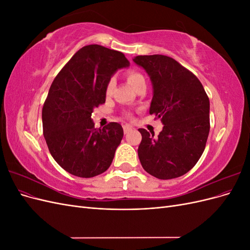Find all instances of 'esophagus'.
Returning a JSON list of instances; mask_svg holds the SVG:
<instances>
[{
	"label": "esophagus",
	"mask_w": 250,
	"mask_h": 250,
	"mask_svg": "<svg viewBox=\"0 0 250 250\" xmlns=\"http://www.w3.org/2000/svg\"><path fill=\"white\" fill-rule=\"evenodd\" d=\"M123 129H124V133L127 134V133H129L132 130V128L130 126H128V125H124L123 126Z\"/></svg>",
	"instance_id": "34e87169"
}]
</instances>
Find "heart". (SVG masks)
<instances>
[{
  "label": "heart",
  "instance_id": "1",
  "mask_svg": "<svg viewBox=\"0 0 250 250\" xmlns=\"http://www.w3.org/2000/svg\"><path fill=\"white\" fill-rule=\"evenodd\" d=\"M126 77H127L128 83H129V84H130L133 88L138 87V86L141 84V83L145 82V77H144L141 73H139V72H137V71H130V72H128L127 75H126ZM113 84H115V81H113V79L109 80L108 84H107V87H106L107 94H109V93L111 92V89H112V87H113Z\"/></svg>",
  "mask_w": 250,
  "mask_h": 250
}]
</instances>
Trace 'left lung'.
<instances>
[{
	"instance_id": "8db88e82",
	"label": "left lung",
	"mask_w": 250,
	"mask_h": 250,
	"mask_svg": "<svg viewBox=\"0 0 250 250\" xmlns=\"http://www.w3.org/2000/svg\"><path fill=\"white\" fill-rule=\"evenodd\" d=\"M133 62L149 75L153 86L149 112L164 124L156 138L154 132L139 129L142 167L158 179L183 176L199 161L206 148L208 97L199 79L175 59L156 54L140 55Z\"/></svg>"
}]
</instances>
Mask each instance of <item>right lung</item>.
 <instances>
[{
	"mask_svg": "<svg viewBox=\"0 0 250 250\" xmlns=\"http://www.w3.org/2000/svg\"><path fill=\"white\" fill-rule=\"evenodd\" d=\"M129 66L122 52L89 44L75 53L52 82L42 107V129L55 162L75 176L89 178L106 171L123 139L111 122L96 129L95 107L105 103L117 70Z\"/></svg>",
	"mask_w": 250,
	"mask_h": 250,
	"instance_id": "right-lung-1",
	"label": "right lung"
}]
</instances>
